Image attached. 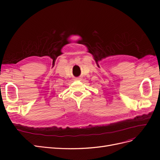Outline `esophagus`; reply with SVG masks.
Listing matches in <instances>:
<instances>
[{
	"mask_svg": "<svg viewBox=\"0 0 160 160\" xmlns=\"http://www.w3.org/2000/svg\"><path fill=\"white\" fill-rule=\"evenodd\" d=\"M75 81H79V80H81V77H75Z\"/></svg>",
	"mask_w": 160,
	"mask_h": 160,
	"instance_id": "34e87169",
	"label": "esophagus"
}]
</instances>
